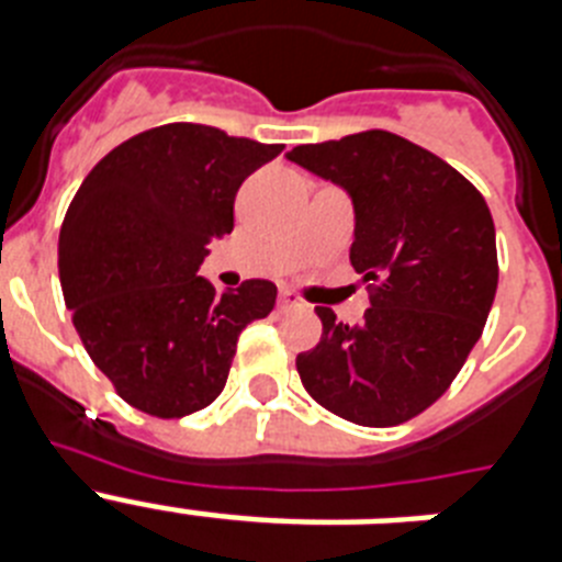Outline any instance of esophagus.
Segmentation results:
<instances>
[{"label":"esophagus","instance_id":"1","mask_svg":"<svg viewBox=\"0 0 562 562\" xmlns=\"http://www.w3.org/2000/svg\"><path fill=\"white\" fill-rule=\"evenodd\" d=\"M297 306H304V301L295 295L292 290H281L278 292V310L286 312V310H297Z\"/></svg>","mask_w":562,"mask_h":562}]
</instances>
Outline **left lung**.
<instances>
[{"instance_id":"1","label":"left lung","mask_w":562,"mask_h":562,"mask_svg":"<svg viewBox=\"0 0 562 562\" xmlns=\"http://www.w3.org/2000/svg\"><path fill=\"white\" fill-rule=\"evenodd\" d=\"M355 202L351 267L371 306L360 326L317 306L324 335L297 355L317 405L366 428L430 408L484 331L498 290L495 225L453 166L400 134L371 128L286 154Z\"/></svg>"}]
</instances>
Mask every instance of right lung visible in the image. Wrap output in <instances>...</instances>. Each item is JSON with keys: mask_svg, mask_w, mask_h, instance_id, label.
I'll use <instances>...</instances> for the list:
<instances>
[{"mask_svg": "<svg viewBox=\"0 0 562 562\" xmlns=\"http://www.w3.org/2000/svg\"><path fill=\"white\" fill-rule=\"evenodd\" d=\"M284 151L202 123L134 134L81 182L58 236L64 304L117 396L157 419L207 408L241 329L276 306L272 281L216 292L196 276L233 231L238 186Z\"/></svg>", "mask_w": 562, "mask_h": 562, "instance_id": "add662e5", "label": "right lung"}]
</instances>
